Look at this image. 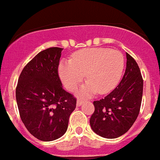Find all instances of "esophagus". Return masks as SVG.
<instances>
[{
	"label": "esophagus",
	"instance_id": "obj_1",
	"mask_svg": "<svg viewBox=\"0 0 160 160\" xmlns=\"http://www.w3.org/2000/svg\"><path fill=\"white\" fill-rule=\"evenodd\" d=\"M83 103H84V101L82 100L81 98H78L77 100V106H81Z\"/></svg>",
	"mask_w": 160,
	"mask_h": 160
}]
</instances>
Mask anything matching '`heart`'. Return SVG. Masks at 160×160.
I'll return each mask as SVG.
<instances>
[{"label": "heart", "instance_id": "b5f03b06", "mask_svg": "<svg viewBox=\"0 0 160 160\" xmlns=\"http://www.w3.org/2000/svg\"><path fill=\"white\" fill-rule=\"evenodd\" d=\"M124 56L117 50L90 48L78 51L71 61H62L58 72L62 82L74 90L84 78L88 82L80 90L83 96H91L97 91L105 93L114 89L122 74Z\"/></svg>", "mask_w": 160, "mask_h": 160}]
</instances>
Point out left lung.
Listing matches in <instances>:
<instances>
[{
    "mask_svg": "<svg viewBox=\"0 0 160 160\" xmlns=\"http://www.w3.org/2000/svg\"><path fill=\"white\" fill-rule=\"evenodd\" d=\"M126 58L125 72L119 85L105 98L93 102L95 109L90 117V126L104 138H117L127 132L140 112L143 78L134 58L128 53Z\"/></svg>",
    "mask_w": 160,
    "mask_h": 160,
    "instance_id": "8db88e82",
    "label": "left lung"
}]
</instances>
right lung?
<instances>
[{
	"label": "right lung",
	"instance_id": "obj_1",
	"mask_svg": "<svg viewBox=\"0 0 160 160\" xmlns=\"http://www.w3.org/2000/svg\"><path fill=\"white\" fill-rule=\"evenodd\" d=\"M62 48L40 51L24 67L16 98L22 122L39 140L52 141L65 134L76 98L62 88L58 67Z\"/></svg>",
	"mask_w": 160,
	"mask_h": 160
}]
</instances>
